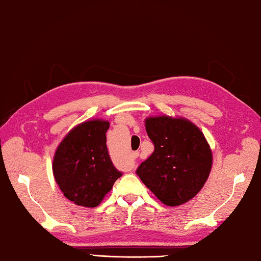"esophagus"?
I'll list each match as a JSON object with an SVG mask.
<instances>
[{
  "label": "esophagus",
  "instance_id": "1",
  "mask_svg": "<svg viewBox=\"0 0 261 261\" xmlns=\"http://www.w3.org/2000/svg\"><path fill=\"white\" fill-rule=\"evenodd\" d=\"M138 157H139V152H134L133 154H132V158L133 159H136Z\"/></svg>",
  "mask_w": 261,
  "mask_h": 261
}]
</instances>
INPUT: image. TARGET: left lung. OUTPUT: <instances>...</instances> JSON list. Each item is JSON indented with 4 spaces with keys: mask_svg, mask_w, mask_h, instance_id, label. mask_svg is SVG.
<instances>
[{
    "mask_svg": "<svg viewBox=\"0 0 261 261\" xmlns=\"http://www.w3.org/2000/svg\"><path fill=\"white\" fill-rule=\"evenodd\" d=\"M154 150L136 174L167 206H179L203 188L212 167V151L199 128L185 118L145 119Z\"/></svg>",
    "mask_w": 261,
    "mask_h": 261,
    "instance_id": "1",
    "label": "left lung"
}]
</instances>
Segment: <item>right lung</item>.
<instances>
[{
  "label": "right lung",
  "instance_id": "1",
  "mask_svg": "<svg viewBox=\"0 0 261 261\" xmlns=\"http://www.w3.org/2000/svg\"><path fill=\"white\" fill-rule=\"evenodd\" d=\"M109 121L94 119L75 126L55 152L53 172L64 196L76 205L96 207L117 179L107 148Z\"/></svg>",
  "mask_w": 261,
  "mask_h": 261
}]
</instances>
